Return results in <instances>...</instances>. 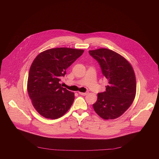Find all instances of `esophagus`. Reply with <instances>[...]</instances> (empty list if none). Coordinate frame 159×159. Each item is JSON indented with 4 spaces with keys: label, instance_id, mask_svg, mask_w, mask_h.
<instances>
[{
    "label": "esophagus",
    "instance_id": "esophagus-1",
    "mask_svg": "<svg viewBox=\"0 0 159 159\" xmlns=\"http://www.w3.org/2000/svg\"><path fill=\"white\" fill-rule=\"evenodd\" d=\"M79 94H80V95L82 96H86L88 94V92H86V93H80V92H79Z\"/></svg>",
    "mask_w": 159,
    "mask_h": 159
}]
</instances>
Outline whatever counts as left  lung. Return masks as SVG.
<instances>
[{
    "mask_svg": "<svg viewBox=\"0 0 159 159\" xmlns=\"http://www.w3.org/2000/svg\"><path fill=\"white\" fill-rule=\"evenodd\" d=\"M89 53L99 62L108 84L105 92L98 94L94 109L104 120L118 118L129 107L136 96L137 83L133 67L125 57L107 48Z\"/></svg>",
    "mask_w": 159,
    "mask_h": 159,
    "instance_id": "1",
    "label": "left lung"
}]
</instances>
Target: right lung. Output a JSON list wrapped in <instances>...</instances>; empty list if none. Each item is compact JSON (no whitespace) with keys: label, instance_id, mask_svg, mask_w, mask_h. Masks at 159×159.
I'll use <instances>...</instances> for the list:
<instances>
[{"label":"right lung","instance_id":"obj_1","mask_svg":"<svg viewBox=\"0 0 159 159\" xmlns=\"http://www.w3.org/2000/svg\"><path fill=\"white\" fill-rule=\"evenodd\" d=\"M84 52L70 48H51L41 52L33 60L27 90L33 107L44 118H59L70 108L74 93L62 87L60 81L67 68Z\"/></svg>","mask_w":159,"mask_h":159}]
</instances>
